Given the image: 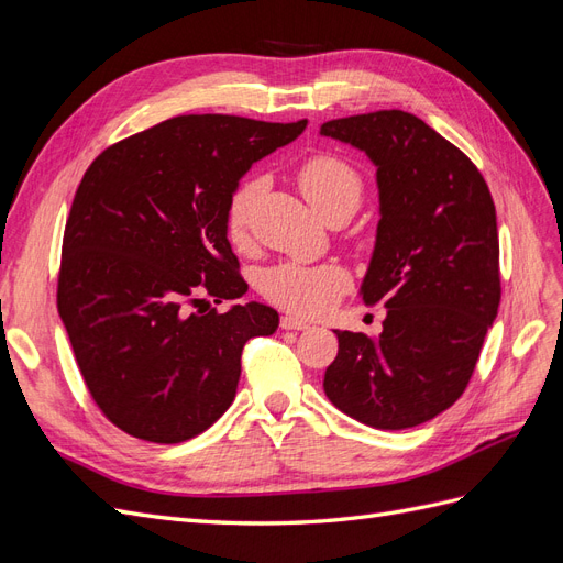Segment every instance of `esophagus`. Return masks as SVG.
I'll list each match as a JSON object with an SVG mask.
<instances>
[{"label":"esophagus","instance_id":"esophagus-1","mask_svg":"<svg viewBox=\"0 0 563 563\" xmlns=\"http://www.w3.org/2000/svg\"><path fill=\"white\" fill-rule=\"evenodd\" d=\"M310 327H312V323L305 321V319H298V317H291V314L282 317V329L284 331H308Z\"/></svg>","mask_w":563,"mask_h":563}]
</instances>
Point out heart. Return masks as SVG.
I'll use <instances>...</instances> for the list:
<instances>
[{"mask_svg": "<svg viewBox=\"0 0 563 563\" xmlns=\"http://www.w3.org/2000/svg\"><path fill=\"white\" fill-rule=\"evenodd\" d=\"M298 185L312 207L331 218L338 213L352 216L364 197V178L356 168L335 155H314L298 166ZM261 183L246 180L230 197L225 211V232L234 246H244L251 230L253 201ZM263 294L279 308L296 314H319L347 288L343 267L323 263H279L265 269L261 279Z\"/></svg>", "mask_w": 563, "mask_h": 563, "instance_id": "1", "label": "heart"}]
</instances>
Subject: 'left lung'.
Returning <instances> with one entry per match:
<instances>
[{"mask_svg": "<svg viewBox=\"0 0 563 563\" xmlns=\"http://www.w3.org/2000/svg\"><path fill=\"white\" fill-rule=\"evenodd\" d=\"M321 135L378 168L380 223L362 284L383 333L335 331L323 391L378 430L416 428L463 395L500 305L496 207L479 168L411 112L331 119Z\"/></svg>", "mask_w": 563, "mask_h": 563, "instance_id": "8db88e82", "label": "left lung"}]
</instances>
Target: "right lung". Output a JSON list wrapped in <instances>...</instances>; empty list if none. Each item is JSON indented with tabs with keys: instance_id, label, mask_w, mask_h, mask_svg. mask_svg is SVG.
Here are the masks:
<instances>
[{
	"instance_id": "1",
	"label": "right lung",
	"mask_w": 563,
	"mask_h": 563,
	"mask_svg": "<svg viewBox=\"0 0 563 563\" xmlns=\"http://www.w3.org/2000/svg\"><path fill=\"white\" fill-rule=\"evenodd\" d=\"M291 124L183 114L110 145L84 174L67 216L58 314L89 395L119 430L180 444L223 416L242 350L279 314L234 300L249 284L225 211L253 162L296 141Z\"/></svg>"
}]
</instances>
